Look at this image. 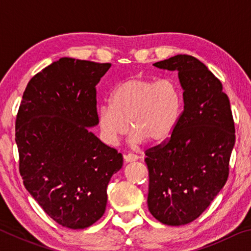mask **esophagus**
Masks as SVG:
<instances>
[{
    "mask_svg": "<svg viewBox=\"0 0 251 251\" xmlns=\"http://www.w3.org/2000/svg\"><path fill=\"white\" fill-rule=\"evenodd\" d=\"M138 158H139V156L136 155V154H133V152H129V154H127L125 156V160L127 161V163H130V161H135V160H137Z\"/></svg>",
    "mask_w": 251,
    "mask_h": 251,
    "instance_id": "34e87169",
    "label": "esophagus"
}]
</instances>
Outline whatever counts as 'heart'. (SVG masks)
Here are the masks:
<instances>
[{
  "mask_svg": "<svg viewBox=\"0 0 251 251\" xmlns=\"http://www.w3.org/2000/svg\"><path fill=\"white\" fill-rule=\"evenodd\" d=\"M182 109V92L175 79L131 77L123 80L97 114L101 137L108 145L133 129L129 141L138 145L148 138L161 142L173 134ZM130 125H128V122Z\"/></svg>",
  "mask_w": 251,
  "mask_h": 251,
  "instance_id": "1",
  "label": "heart"
}]
</instances>
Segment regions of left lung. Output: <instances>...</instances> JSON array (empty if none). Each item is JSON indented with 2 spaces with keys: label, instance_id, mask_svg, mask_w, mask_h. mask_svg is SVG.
Listing matches in <instances>:
<instances>
[{
  "label": "left lung",
  "instance_id": "8db88e82",
  "mask_svg": "<svg viewBox=\"0 0 251 251\" xmlns=\"http://www.w3.org/2000/svg\"><path fill=\"white\" fill-rule=\"evenodd\" d=\"M154 66L178 71L184 110L173 134L148 148V209L161 224L181 226L197 219L226 184L235 145L230 101L222 82L190 55Z\"/></svg>",
  "mask_w": 251,
  "mask_h": 251
}]
</instances>
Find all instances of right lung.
I'll return each instance as SVG.
<instances>
[{"instance_id": "right-lung-1", "label": "right lung", "mask_w": 251, "mask_h": 251, "mask_svg": "<svg viewBox=\"0 0 251 251\" xmlns=\"http://www.w3.org/2000/svg\"><path fill=\"white\" fill-rule=\"evenodd\" d=\"M112 66L62 57L34 75L16 115L23 184L58 225L92 226L104 215L107 185L123 156L87 127L99 124L96 85Z\"/></svg>"}]
</instances>
